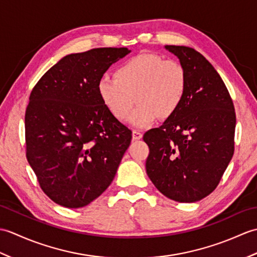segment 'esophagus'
I'll use <instances>...</instances> for the list:
<instances>
[{"label":"esophagus","mask_w":257,"mask_h":257,"mask_svg":"<svg viewBox=\"0 0 257 257\" xmlns=\"http://www.w3.org/2000/svg\"><path fill=\"white\" fill-rule=\"evenodd\" d=\"M141 138H143V134H141L140 132H137V130H134V132H133V139L134 140H140Z\"/></svg>","instance_id":"1"}]
</instances>
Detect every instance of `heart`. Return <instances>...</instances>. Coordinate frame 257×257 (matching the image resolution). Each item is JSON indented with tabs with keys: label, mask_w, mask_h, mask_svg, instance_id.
I'll list each match as a JSON object with an SVG mask.
<instances>
[{
	"label": "heart",
	"mask_w": 257,
	"mask_h": 257,
	"mask_svg": "<svg viewBox=\"0 0 257 257\" xmlns=\"http://www.w3.org/2000/svg\"><path fill=\"white\" fill-rule=\"evenodd\" d=\"M188 89V76L177 61L158 54L141 53L123 62L114 77L103 75L97 81L102 105L112 116L127 120L135 100L138 102L130 117L134 127L146 128L158 117L177 112Z\"/></svg>",
	"instance_id": "b5f03b06"
}]
</instances>
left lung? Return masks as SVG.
Returning a JSON list of instances; mask_svg holds the SVG:
<instances>
[{
    "label": "left lung",
    "mask_w": 257,
    "mask_h": 257,
    "mask_svg": "<svg viewBox=\"0 0 257 257\" xmlns=\"http://www.w3.org/2000/svg\"><path fill=\"white\" fill-rule=\"evenodd\" d=\"M188 76L177 112L144 136L146 170L167 198L183 203L214 191L234 154L236 117L225 84L209 61L187 46L166 45Z\"/></svg>",
    "instance_id": "8db88e82"
}]
</instances>
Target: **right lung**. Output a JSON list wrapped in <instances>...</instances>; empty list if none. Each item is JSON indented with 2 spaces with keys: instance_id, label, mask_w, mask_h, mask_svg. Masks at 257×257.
Masks as SVG:
<instances>
[{
  "instance_id": "obj_1",
  "label": "right lung",
  "mask_w": 257,
  "mask_h": 257,
  "mask_svg": "<svg viewBox=\"0 0 257 257\" xmlns=\"http://www.w3.org/2000/svg\"><path fill=\"white\" fill-rule=\"evenodd\" d=\"M130 52L103 47L69 54L31 92L26 158L42 190L59 205L86 206L116 176L132 132L102 105L97 81Z\"/></svg>"
}]
</instances>
